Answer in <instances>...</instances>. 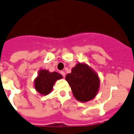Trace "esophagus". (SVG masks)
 Masks as SVG:
<instances>
[{"mask_svg": "<svg viewBox=\"0 0 134 134\" xmlns=\"http://www.w3.org/2000/svg\"><path fill=\"white\" fill-rule=\"evenodd\" d=\"M60 74H61L62 76H63V77H65V71H60Z\"/></svg>", "mask_w": 134, "mask_h": 134, "instance_id": "34e87169", "label": "esophagus"}]
</instances>
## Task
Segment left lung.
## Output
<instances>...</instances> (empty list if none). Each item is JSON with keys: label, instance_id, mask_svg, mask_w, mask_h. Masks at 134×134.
Masks as SVG:
<instances>
[{"label": "left lung", "instance_id": "8db88e82", "mask_svg": "<svg viewBox=\"0 0 134 134\" xmlns=\"http://www.w3.org/2000/svg\"><path fill=\"white\" fill-rule=\"evenodd\" d=\"M65 79L71 86L75 98L80 102H86L93 99L99 91V78L86 63H77Z\"/></svg>", "mask_w": 134, "mask_h": 134}]
</instances>
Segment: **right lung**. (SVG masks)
Listing matches in <instances>:
<instances>
[{
  "instance_id": "1",
  "label": "right lung",
  "mask_w": 134,
  "mask_h": 134,
  "mask_svg": "<svg viewBox=\"0 0 134 134\" xmlns=\"http://www.w3.org/2000/svg\"><path fill=\"white\" fill-rule=\"evenodd\" d=\"M63 76L57 72H50L48 70L41 69L35 80V88L41 95H47L52 91L55 82L61 79Z\"/></svg>"
}]
</instances>
